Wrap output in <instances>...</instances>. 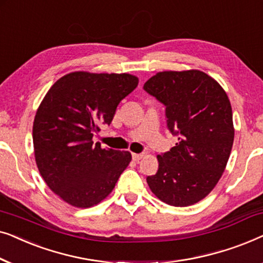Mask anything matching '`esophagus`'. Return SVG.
Masks as SVG:
<instances>
[{"mask_svg":"<svg viewBox=\"0 0 263 263\" xmlns=\"http://www.w3.org/2000/svg\"><path fill=\"white\" fill-rule=\"evenodd\" d=\"M132 157H133V159H134L135 161H139L140 159H142L143 153H133Z\"/></svg>","mask_w":263,"mask_h":263,"instance_id":"obj_1","label":"esophagus"}]
</instances>
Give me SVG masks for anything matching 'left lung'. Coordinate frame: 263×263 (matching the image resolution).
<instances>
[{"label": "left lung", "mask_w": 263, "mask_h": 263, "mask_svg": "<svg viewBox=\"0 0 263 263\" xmlns=\"http://www.w3.org/2000/svg\"><path fill=\"white\" fill-rule=\"evenodd\" d=\"M143 89L165 106L167 129L178 142L158 156V171L147 176L163 202L185 207L212 192L233 145L232 109L224 89L200 70L161 71Z\"/></svg>", "instance_id": "obj_1"}]
</instances>
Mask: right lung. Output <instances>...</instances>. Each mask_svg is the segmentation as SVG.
<instances>
[{"label":"right lung","mask_w":263,"mask_h":263,"mask_svg":"<svg viewBox=\"0 0 263 263\" xmlns=\"http://www.w3.org/2000/svg\"><path fill=\"white\" fill-rule=\"evenodd\" d=\"M130 74L64 75L49 89L35 114V163L46 184L75 207H91L112 192L132 160L127 151L102 148L93 136L110 125L116 107L138 87Z\"/></svg>","instance_id":"obj_1"}]
</instances>
